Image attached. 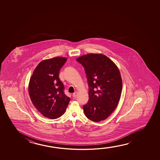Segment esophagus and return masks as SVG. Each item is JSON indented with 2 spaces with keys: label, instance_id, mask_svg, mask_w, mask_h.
I'll list each match as a JSON object with an SVG mask.
<instances>
[{
  "label": "esophagus",
  "instance_id": "1",
  "mask_svg": "<svg viewBox=\"0 0 160 160\" xmlns=\"http://www.w3.org/2000/svg\"><path fill=\"white\" fill-rule=\"evenodd\" d=\"M77 94H78V93L77 92H75L72 94V97H74V98H76L77 97Z\"/></svg>",
  "mask_w": 160,
  "mask_h": 160
}]
</instances>
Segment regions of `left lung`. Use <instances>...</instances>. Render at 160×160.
Returning <instances> with one entry per match:
<instances>
[{"label": "left lung", "mask_w": 160, "mask_h": 160, "mask_svg": "<svg viewBox=\"0 0 160 160\" xmlns=\"http://www.w3.org/2000/svg\"><path fill=\"white\" fill-rule=\"evenodd\" d=\"M83 66L88 85L89 99L83 105L85 116L90 120H105L117 107L122 88L118 68L102 54L90 53L77 59Z\"/></svg>", "instance_id": "8db88e82"}]
</instances>
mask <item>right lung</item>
<instances>
[{"label":"right lung","instance_id":"obj_1","mask_svg":"<svg viewBox=\"0 0 160 160\" xmlns=\"http://www.w3.org/2000/svg\"><path fill=\"white\" fill-rule=\"evenodd\" d=\"M66 61L67 58L61 57L42 61L29 81V94L33 105L43 116L51 119L61 117L70 102L59 78L60 69Z\"/></svg>","mask_w":160,"mask_h":160}]
</instances>
